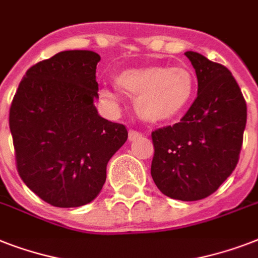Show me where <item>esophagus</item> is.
Instances as JSON below:
<instances>
[{
  "label": "esophagus",
  "instance_id": "34e87169",
  "mask_svg": "<svg viewBox=\"0 0 258 258\" xmlns=\"http://www.w3.org/2000/svg\"><path fill=\"white\" fill-rule=\"evenodd\" d=\"M142 134L138 133V131H135V130H130L128 131V139L130 141H135V139H138V138H141Z\"/></svg>",
  "mask_w": 258,
  "mask_h": 258
}]
</instances>
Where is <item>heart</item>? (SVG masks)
<instances>
[{"label": "heart", "instance_id": "obj_1", "mask_svg": "<svg viewBox=\"0 0 258 258\" xmlns=\"http://www.w3.org/2000/svg\"><path fill=\"white\" fill-rule=\"evenodd\" d=\"M115 83L121 92L135 100L138 113L150 123H162L178 116L194 91L192 74L182 66L124 70L116 75ZM99 95L111 108L120 104V95L113 89L103 87Z\"/></svg>", "mask_w": 258, "mask_h": 258}]
</instances>
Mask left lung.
Masks as SVG:
<instances>
[{"mask_svg":"<svg viewBox=\"0 0 258 258\" xmlns=\"http://www.w3.org/2000/svg\"><path fill=\"white\" fill-rule=\"evenodd\" d=\"M198 93L179 123L151 134V176L165 196L198 201L216 191L236 169L246 125V103L230 71L186 52Z\"/></svg>","mask_w":258,"mask_h":258,"instance_id":"obj_1","label":"left lung"}]
</instances>
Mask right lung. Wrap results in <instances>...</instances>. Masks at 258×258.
<instances>
[{
  "label": "right lung",
  "instance_id": "right-lung-1",
  "mask_svg": "<svg viewBox=\"0 0 258 258\" xmlns=\"http://www.w3.org/2000/svg\"><path fill=\"white\" fill-rule=\"evenodd\" d=\"M92 50H64L26 71L9 111L17 171L28 187L56 208L95 200L107 163L128 137L124 124L97 113Z\"/></svg>",
  "mask_w": 258,
  "mask_h": 258
}]
</instances>
